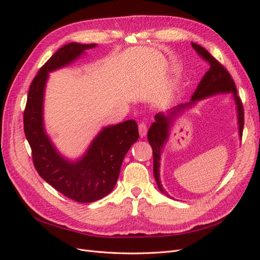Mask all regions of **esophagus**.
I'll return each mask as SVG.
<instances>
[{
  "label": "esophagus",
  "mask_w": 260,
  "mask_h": 260,
  "mask_svg": "<svg viewBox=\"0 0 260 260\" xmlns=\"http://www.w3.org/2000/svg\"><path fill=\"white\" fill-rule=\"evenodd\" d=\"M139 132H140V136L141 137H145L146 132H147V125H146V123L141 122L139 124Z\"/></svg>",
  "instance_id": "obj_1"
}]
</instances>
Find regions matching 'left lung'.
I'll list each match as a JSON object with an SVG mask.
<instances>
[{
  "instance_id": "left-lung-1",
  "label": "left lung",
  "mask_w": 260,
  "mask_h": 260,
  "mask_svg": "<svg viewBox=\"0 0 260 260\" xmlns=\"http://www.w3.org/2000/svg\"><path fill=\"white\" fill-rule=\"evenodd\" d=\"M192 48L198 53L202 59L205 60L209 69L207 73L204 75L202 80L200 81L198 88L195 89L194 93L192 94L191 102H188L186 104L179 105L176 108L172 109L170 114L165 116L164 114H157L155 116V122L152 123L151 128H149L147 132V140L153 149V161H154V177L156 180V183L158 185L159 191L162 192L165 195H167L170 198V195L167 194L162 187L160 180H159V160H160V153L161 148L168 139V132L170 128V123L172 122V116H176L177 113H179L181 109L185 107H191L194 105L196 101L205 99L208 96L214 95L217 93H228L232 92L233 98L237 103L238 108V119H239V132L240 137L242 139L243 135V127H244V107L242 104V100L238 95L237 86H235L234 80L230 73L224 68V66L212 56V55L203 48V46L192 43Z\"/></svg>"
}]
</instances>
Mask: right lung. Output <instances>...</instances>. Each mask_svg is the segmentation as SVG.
I'll return each instance as SVG.
<instances>
[{
  "instance_id": "obj_1",
  "label": "right lung",
  "mask_w": 260,
  "mask_h": 260,
  "mask_svg": "<svg viewBox=\"0 0 260 260\" xmlns=\"http://www.w3.org/2000/svg\"><path fill=\"white\" fill-rule=\"evenodd\" d=\"M95 45L73 42L54 53L31 82L23 112V130L38 174L55 190L78 203L95 202L112 192L125 154L139 139L135 120L109 125L94 139L80 160L72 162L62 158L45 135L42 105L49 73L69 64Z\"/></svg>"
}]
</instances>
